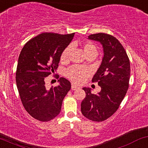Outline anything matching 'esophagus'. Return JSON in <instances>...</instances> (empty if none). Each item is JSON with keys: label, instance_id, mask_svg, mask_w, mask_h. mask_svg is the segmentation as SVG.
<instances>
[{"label": "esophagus", "instance_id": "1", "mask_svg": "<svg viewBox=\"0 0 148 148\" xmlns=\"http://www.w3.org/2000/svg\"><path fill=\"white\" fill-rule=\"evenodd\" d=\"M79 88V86L78 85H77V84H71V89L74 90H77V89Z\"/></svg>", "mask_w": 148, "mask_h": 148}]
</instances>
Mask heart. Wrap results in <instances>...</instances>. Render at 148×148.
<instances>
[{
	"label": "heart",
	"instance_id": "b5f03b06",
	"mask_svg": "<svg viewBox=\"0 0 148 148\" xmlns=\"http://www.w3.org/2000/svg\"><path fill=\"white\" fill-rule=\"evenodd\" d=\"M83 48H84V51L86 56L91 54V53H96L97 54V48H95V45L91 42H85L84 44L83 45ZM70 50L71 48L68 46L63 50L60 57L61 61L64 62L67 60L68 58H69ZM87 74V69H85L84 67H82V66H71V68L68 69L66 71V77L70 79L71 80L77 83L82 82L84 79V78L86 77Z\"/></svg>",
	"mask_w": 148,
	"mask_h": 148
}]
</instances>
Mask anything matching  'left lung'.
Instances as JSON below:
<instances>
[{"label": "left lung", "mask_w": 148, "mask_h": 148, "mask_svg": "<svg viewBox=\"0 0 148 148\" xmlns=\"http://www.w3.org/2000/svg\"><path fill=\"white\" fill-rule=\"evenodd\" d=\"M88 38L103 45L102 62L92 79V82H98L101 90L92 94L90 88H83L86 97L81 104V111L91 121H103L117 110L126 95L131 74L130 62L124 47L112 36L99 33Z\"/></svg>", "instance_id": "8db88e82"}]
</instances>
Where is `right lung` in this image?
Masks as SVG:
<instances>
[{
    "label": "right lung",
    "mask_w": 148,
    "mask_h": 148,
    "mask_svg": "<svg viewBox=\"0 0 148 148\" xmlns=\"http://www.w3.org/2000/svg\"><path fill=\"white\" fill-rule=\"evenodd\" d=\"M74 33H42L29 40L21 50L16 71V83L24 108L32 117L41 121L54 119L61 111L63 99L71 83L61 77L58 86L47 88L45 80L55 73L62 51Z\"/></svg>",
    "instance_id": "add662e5"
}]
</instances>
